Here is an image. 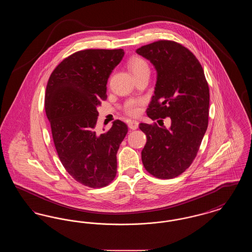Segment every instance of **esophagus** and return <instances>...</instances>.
Returning a JSON list of instances; mask_svg holds the SVG:
<instances>
[{
  "label": "esophagus",
  "mask_w": 252,
  "mask_h": 252,
  "mask_svg": "<svg viewBox=\"0 0 252 252\" xmlns=\"http://www.w3.org/2000/svg\"><path fill=\"white\" fill-rule=\"evenodd\" d=\"M128 126H129V128L132 129V130L137 129L138 126H139V123H138V121L129 120L128 121Z\"/></svg>",
  "instance_id": "obj_1"
}]
</instances>
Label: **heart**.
<instances>
[{"instance_id":"b5f03b06","label":"heart","mask_w":252,"mask_h":252,"mask_svg":"<svg viewBox=\"0 0 252 252\" xmlns=\"http://www.w3.org/2000/svg\"><path fill=\"white\" fill-rule=\"evenodd\" d=\"M127 66L134 76L137 78L144 73H149L150 68L147 61L141 57H132L127 61ZM142 104L141 100H129L125 106V111L128 115H137L139 113V106Z\"/></svg>"}]
</instances>
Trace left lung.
Here are the masks:
<instances>
[{
	"label": "left lung",
	"mask_w": 252,
	"mask_h": 252,
	"mask_svg": "<svg viewBox=\"0 0 252 252\" xmlns=\"http://www.w3.org/2000/svg\"><path fill=\"white\" fill-rule=\"evenodd\" d=\"M157 71L154 95L146 110L152 120L141 123L146 135L142 151L145 170L158 179H173L182 174L196 157L208 127L210 91L203 68L190 50L172 40H158L136 50ZM160 126V125H159Z\"/></svg>",
	"instance_id": "obj_1"
}]
</instances>
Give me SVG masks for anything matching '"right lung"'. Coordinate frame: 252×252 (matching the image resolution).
Segmentation results:
<instances>
[{
	"label": "right lung",
	"mask_w": 252,
	"mask_h": 252,
	"mask_svg": "<svg viewBox=\"0 0 252 252\" xmlns=\"http://www.w3.org/2000/svg\"><path fill=\"white\" fill-rule=\"evenodd\" d=\"M125 55L123 49H87L62 60L50 75L45 111L62 165L77 182L101 188L114 180L117 151L127 126L113 122L97 134V108L107 99L110 73Z\"/></svg>",
	"instance_id": "add662e5"
}]
</instances>
